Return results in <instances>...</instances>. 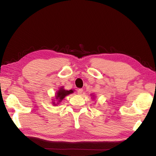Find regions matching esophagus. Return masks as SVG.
Segmentation results:
<instances>
[{"label":"esophagus","instance_id":"1","mask_svg":"<svg viewBox=\"0 0 156 156\" xmlns=\"http://www.w3.org/2000/svg\"><path fill=\"white\" fill-rule=\"evenodd\" d=\"M83 90L82 88H79L78 90V94H79V95H81V94L83 93Z\"/></svg>","mask_w":156,"mask_h":156}]
</instances>
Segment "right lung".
I'll list each match as a JSON object with an SVG mask.
<instances>
[{
    "label": "right lung",
    "instance_id": "add662e5",
    "mask_svg": "<svg viewBox=\"0 0 156 156\" xmlns=\"http://www.w3.org/2000/svg\"><path fill=\"white\" fill-rule=\"evenodd\" d=\"M73 93V90H64L63 87L60 88L58 92H56V96H55V98L56 100H57V103H56V104L55 103V102H53V105H57V104H58V103L62 101V100H63V99L66 96L68 95H69V94H72Z\"/></svg>",
    "mask_w": 156,
    "mask_h": 156
}]
</instances>
